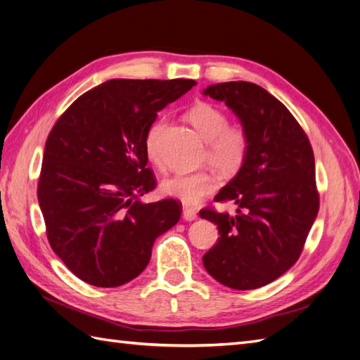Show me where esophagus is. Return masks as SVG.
I'll return each instance as SVG.
<instances>
[{
  "instance_id": "esophagus-1",
  "label": "esophagus",
  "mask_w": 360,
  "mask_h": 360,
  "mask_svg": "<svg viewBox=\"0 0 360 360\" xmlns=\"http://www.w3.org/2000/svg\"><path fill=\"white\" fill-rule=\"evenodd\" d=\"M198 217L197 214V210L195 209H191V207H184L183 209V219L188 221V222H192Z\"/></svg>"
}]
</instances>
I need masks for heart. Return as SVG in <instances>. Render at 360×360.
Returning <instances> with one entry per match:
<instances>
[{"label": "heart", "mask_w": 360, "mask_h": 360, "mask_svg": "<svg viewBox=\"0 0 360 360\" xmlns=\"http://www.w3.org/2000/svg\"><path fill=\"white\" fill-rule=\"evenodd\" d=\"M188 122L207 143L205 160L224 174H234L243 167L249 153V136L242 126H230L228 115L212 103L198 102L186 112ZM165 122L156 120L147 129L144 150L147 158L160 165V134ZM217 188V180L209 171L177 174L162 183V191L171 198L193 205Z\"/></svg>", "instance_id": "b5f03b06"}]
</instances>
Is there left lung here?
I'll return each instance as SVG.
<instances>
[{"label": "left lung", "mask_w": 360, "mask_h": 360, "mask_svg": "<svg viewBox=\"0 0 360 360\" xmlns=\"http://www.w3.org/2000/svg\"><path fill=\"white\" fill-rule=\"evenodd\" d=\"M202 94L225 102L249 136L243 167L214 197L233 201L237 214L200 212L221 234L202 264L225 287L259 288L296 263L317 217L314 151L296 118L259 85L222 82Z\"/></svg>", "instance_id": "1"}]
</instances>
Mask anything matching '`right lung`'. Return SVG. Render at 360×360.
<instances>
[{
	"instance_id": "add662e5",
	"label": "right lung",
	"mask_w": 360,
	"mask_h": 360,
	"mask_svg": "<svg viewBox=\"0 0 360 360\" xmlns=\"http://www.w3.org/2000/svg\"><path fill=\"white\" fill-rule=\"evenodd\" d=\"M192 79H111L79 96L46 139L37 198L49 245L73 275L111 288L135 279L156 238L180 219L172 200L144 204L156 186L144 136Z\"/></svg>"
}]
</instances>
